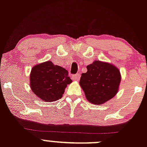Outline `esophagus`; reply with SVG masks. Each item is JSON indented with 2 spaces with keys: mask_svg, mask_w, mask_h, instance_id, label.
I'll return each instance as SVG.
<instances>
[{
  "mask_svg": "<svg viewBox=\"0 0 147 147\" xmlns=\"http://www.w3.org/2000/svg\"><path fill=\"white\" fill-rule=\"evenodd\" d=\"M80 74H75V75H72V79L74 80V81H78V80H80Z\"/></svg>",
  "mask_w": 147,
  "mask_h": 147,
  "instance_id": "34e87169",
  "label": "esophagus"
}]
</instances>
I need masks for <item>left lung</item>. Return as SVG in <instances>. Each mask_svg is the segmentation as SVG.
Here are the masks:
<instances>
[{"mask_svg": "<svg viewBox=\"0 0 147 147\" xmlns=\"http://www.w3.org/2000/svg\"><path fill=\"white\" fill-rule=\"evenodd\" d=\"M86 69L87 72L82 74L80 84L88 101L100 105L115 96L121 80L120 71L116 67L95 61L86 66Z\"/></svg>", "mask_w": 147, "mask_h": 147, "instance_id": "obj_1", "label": "left lung"}]
</instances>
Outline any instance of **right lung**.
Masks as SVG:
<instances>
[{"label":"right lung","mask_w":147,"mask_h":147,"mask_svg":"<svg viewBox=\"0 0 147 147\" xmlns=\"http://www.w3.org/2000/svg\"><path fill=\"white\" fill-rule=\"evenodd\" d=\"M72 80L67 69L47 61L34 66L31 71V89L39 98L55 101L61 98Z\"/></svg>","instance_id":"1"}]
</instances>
